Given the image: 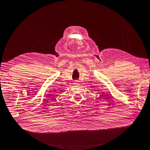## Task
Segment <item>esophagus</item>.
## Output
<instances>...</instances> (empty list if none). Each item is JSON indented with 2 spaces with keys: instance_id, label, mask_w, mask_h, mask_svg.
<instances>
[{
  "instance_id": "obj_1",
  "label": "esophagus",
  "mask_w": 150,
  "mask_h": 150,
  "mask_svg": "<svg viewBox=\"0 0 150 150\" xmlns=\"http://www.w3.org/2000/svg\"><path fill=\"white\" fill-rule=\"evenodd\" d=\"M78 83H79V81H78V80H75V81H74V84H78Z\"/></svg>"
}]
</instances>
